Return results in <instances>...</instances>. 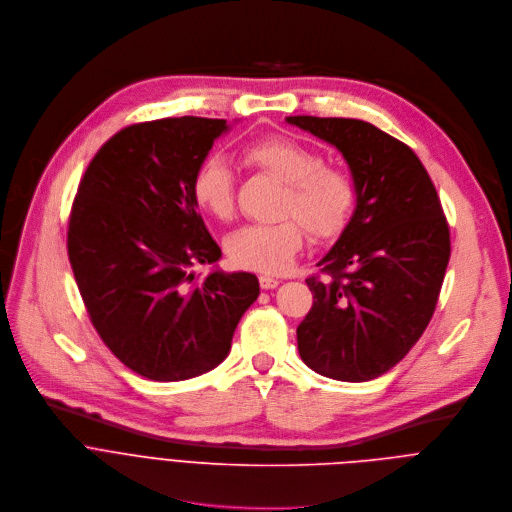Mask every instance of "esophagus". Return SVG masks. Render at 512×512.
Instances as JSON below:
<instances>
[{"label": "esophagus", "instance_id": "esophagus-1", "mask_svg": "<svg viewBox=\"0 0 512 512\" xmlns=\"http://www.w3.org/2000/svg\"><path fill=\"white\" fill-rule=\"evenodd\" d=\"M258 282H260V288H264V290H270V288H276V286H278V278L266 276V274L258 276Z\"/></svg>", "mask_w": 512, "mask_h": 512}]
</instances>
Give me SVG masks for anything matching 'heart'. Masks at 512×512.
<instances>
[{
  "label": "heart",
  "instance_id": "b5f03b06",
  "mask_svg": "<svg viewBox=\"0 0 512 512\" xmlns=\"http://www.w3.org/2000/svg\"><path fill=\"white\" fill-rule=\"evenodd\" d=\"M242 159L282 181L272 224H250L228 238L230 260L246 270L278 274L304 244L306 230L317 240L339 236L349 224L357 185L339 165L323 163L319 151L288 137H266L244 147ZM234 173L226 159L208 155L191 175V195L210 216L228 222L234 216Z\"/></svg>",
  "mask_w": 512,
  "mask_h": 512
}]
</instances>
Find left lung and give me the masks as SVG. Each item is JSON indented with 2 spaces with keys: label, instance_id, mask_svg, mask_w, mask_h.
<instances>
[{
  "label": "left lung",
  "instance_id": "obj_1",
  "mask_svg": "<svg viewBox=\"0 0 512 512\" xmlns=\"http://www.w3.org/2000/svg\"><path fill=\"white\" fill-rule=\"evenodd\" d=\"M347 159L357 208L306 278L313 306L296 329L302 361L339 381H369L397 365L426 331L450 260V228L418 159L381 129L337 117H286Z\"/></svg>",
  "mask_w": 512,
  "mask_h": 512
}]
</instances>
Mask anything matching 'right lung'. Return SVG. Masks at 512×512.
<instances>
[{
  "instance_id": "right-lung-1",
  "label": "right lung",
  "mask_w": 512,
  "mask_h": 512,
  "mask_svg": "<svg viewBox=\"0 0 512 512\" xmlns=\"http://www.w3.org/2000/svg\"><path fill=\"white\" fill-rule=\"evenodd\" d=\"M226 129L201 117L129 125L96 151L72 201L68 260L90 323L121 363L153 381L222 363L260 294L248 272H189L222 256L191 175Z\"/></svg>"
}]
</instances>
